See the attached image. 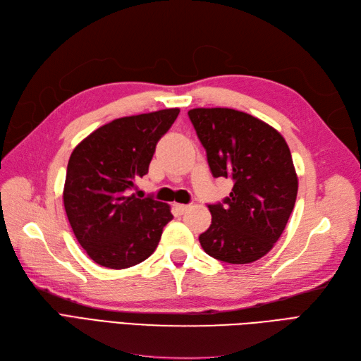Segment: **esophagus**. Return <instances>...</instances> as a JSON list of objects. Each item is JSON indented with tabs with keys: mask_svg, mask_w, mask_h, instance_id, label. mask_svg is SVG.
Wrapping results in <instances>:
<instances>
[{
	"mask_svg": "<svg viewBox=\"0 0 361 361\" xmlns=\"http://www.w3.org/2000/svg\"><path fill=\"white\" fill-rule=\"evenodd\" d=\"M174 207H176V211H178L179 214H185V212H187V211L190 209L188 204H174Z\"/></svg>",
	"mask_w": 361,
	"mask_h": 361,
	"instance_id": "34e87169",
	"label": "esophagus"
}]
</instances>
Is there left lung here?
I'll return each mask as SVG.
<instances>
[{
  "label": "left lung",
  "instance_id": "obj_1",
  "mask_svg": "<svg viewBox=\"0 0 361 361\" xmlns=\"http://www.w3.org/2000/svg\"><path fill=\"white\" fill-rule=\"evenodd\" d=\"M214 178H231L223 203L209 204L212 223L202 248L227 264H251L279 241L298 192L289 146L268 123L232 108L188 111Z\"/></svg>",
  "mask_w": 361,
  "mask_h": 361
}]
</instances>
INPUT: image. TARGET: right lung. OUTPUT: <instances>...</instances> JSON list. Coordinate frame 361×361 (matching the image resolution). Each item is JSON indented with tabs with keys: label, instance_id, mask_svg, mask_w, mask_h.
Here are the masks:
<instances>
[{
	"label": "right lung",
	"instance_id": "1",
	"mask_svg": "<svg viewBox=\"0 0 361 361\" xmlns=\"http://www.w3.org/2000/svg\"><path fill=\"white\" fill-rule=\"evenodd\" d=\"M179 111L169 108L116 118L73 149L64 209L75 238L97 265L125 269L157 250L164 226L173 218L170 206L130 191L147 174L157 143Z\"/></svg>",
	"mask_w": 361,
	"mask_h": 361
}]
</instances>
